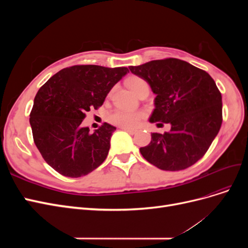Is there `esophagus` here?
Masks as SVG:
<instances>
[{"label": "esophagus", "mask_w": 248, "mask_h": 248, "mask_svg": "<svg viewBox=\"0 0 248 248\" xmlns=\"http://www.w3.org/2000/svg\"><path fill=\"white\" fill-rule=\"evenodd\" d=\"M122 129L126 132H128L129 134H136L137 133V130H134V129H128V128H122Z\"/></svg>", "instance_id": "esophagus-1"}]
</instances>
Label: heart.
<instances>
[{
    "label": "heart",
    "mask_w": 248,
    "mask_h": 248,
    "mask_svg": "<svg viewBox=\"0 0 248 248\" xmlns=\"http://www.w3.org/2000/svg\"><path fill=\"white\" fill-rule=\"evenodd\" d=\"M127 86L129 87L131 91L139 95L144 90H149V84L140 77H130L126 80ZM146 117L145 112L142 111H127L122 109H116L111 111L108 117V122L121 128H136L142 119Z\"/></svg>",
    "instance_id": "heart-1"
}]
</instances>
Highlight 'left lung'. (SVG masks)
<instances>
[{
  "instance_id": "obj_1",
  "label": "left lung",
  "mask_w": 248,
  "mask_h": 248,
  "mask_svg": "<svg viewBox=\"0 0 248 248\" xmlns=\"http://www.w3.org/2000/svg\"><path fill=\"white\" fill-rule=\"evenodd\" d=\"M129 69L156 94L149 121L171 126L163 134L151 133V141L140 149V154L163 170L191 167L206 154L221 127V93L214 79L205 70L175 58Z\"/></svg>"
}]
</instances>
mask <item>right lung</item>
Returning a JSON list of instances; mask_svg holds the SVG:
<instances>
[{"label":"right lung","instance_id":"obj_1","mask_svg":"<svg viewBox=\"0 0 248 248\" xmlns=\"http://www.w3.org/2000/svg\"><path fill=\"white\" fill-rule=\"evenodd\" d=\"M127 72V67L74 65L57 72L37 92L30 114L34 142L59 174L86 176L106 160L116 127L103 123L91 133L81 122Z\"/></svg>","mask_w":248,"mask_h":248}]
</instances>
